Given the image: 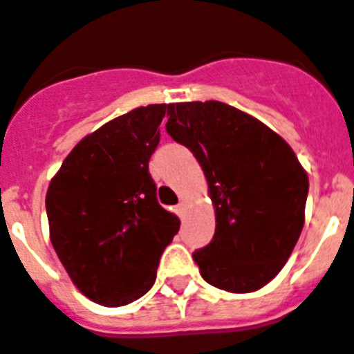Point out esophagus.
Returning <instances> with one entry per match:
<instances>
[{"instance_id": "34e87169", "label": "esophagus", "mask_w": 354, "mask_h": 354, "mask_svg": "<svg viewBox=\"0 0 354 354\" xmlns=\"http://www.w3.org/2000/svg\"><path fill=\"white\" fill-rule=\"evenodd\" d=\"M185 212H187V203L185 201H180L176 207V214L180 216V218H183V216H185Z\"/></svg>"}]
</instances>
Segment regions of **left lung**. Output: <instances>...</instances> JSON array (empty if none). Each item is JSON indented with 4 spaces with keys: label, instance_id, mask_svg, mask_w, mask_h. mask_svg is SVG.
<instances>
[{
    "label": "left lung",
    "instance_id": "1",
    "mask_svg": "<svg viewBox=\"0 0 354 354\" xmlns=\"http://www.w3.org/2000/svg\"><path fill=\"white\" fill-rule=\"evenodd\" d=\"M165 129L200 162L216 209L212 241L192 254L201 277L232 293L268 284L304 227L308 174L263 122L218 100L169 104Z\"/></svg>",
    "mask_w": 354,
    "mask_h": 354
}]
</instances>
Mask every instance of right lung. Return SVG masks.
Segmentation results:
<instances>
[{
  "instance_id": "obj_1",
  "label": "right lung",
  "mask_w": 354,
  "mask_h": 354,
  "mask_svg": "<svg viewBox=\"0 0 354 354\" xmlns=\"http://www.w3.org/2000/svg\"><path fill=\"white\" fill-rule=\"evenodd\" d=\"M167 108H136L84 136L46 192L53 250L73 284L102 306H126L149 292L180 230L149 174Z\"/></svg>"
}]
</instances>
